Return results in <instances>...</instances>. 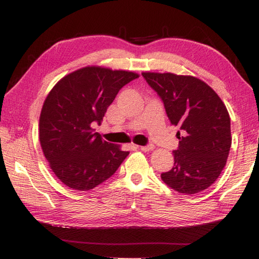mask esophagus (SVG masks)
<instances>
[{
	"label": "esophagus",
	"instance_id": "1",
	"mask_svg": "<svg viewBox=\"0 0 259 259\" xmlns=\"http://www.w3.org/2000/svg\"><path fill=\"white\" fill-rule=\"evenodd\" d=\"M139 149L142 150V151L147 152V151H151V150L155 149V147H153L152 145H149V146H140Z\"/></svg>",
	"mask_w": 259,
	"mask_h": 259
}]
</instances>
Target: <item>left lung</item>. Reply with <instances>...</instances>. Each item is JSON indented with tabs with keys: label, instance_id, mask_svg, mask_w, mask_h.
<instances>
[{
	"label": "left lung",
	"instance_id": "8db88e82",
	"mask_svg": "<svg viewBox=\"0 0 259 259\" xmlns=\"http://www.w3.org/2000/svg\"><path fill=\"white\" fill-rule=\"evenodd\" d=\"M164 104L170 123L179 125L175 163L161 174L163 183L180 194L192 195L210 187L227 162L232 134L222 99L206 82L191 75L142 72Z\"/></svg>",
	"mask_w": 259,
	"mask_h": 259
}]
</instances>
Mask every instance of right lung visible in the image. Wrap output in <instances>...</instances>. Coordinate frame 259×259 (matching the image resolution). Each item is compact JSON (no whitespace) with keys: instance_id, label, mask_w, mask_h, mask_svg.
I'll use <instances>...</instances> for the list:
<instances>
[{"instance_id":"right-lung-1","label":"right lung","mask_w":259,"mask_h":259,"mask_svg":"<svg viewBox=\"0 0 259 259\" xmlns=\"http://www.w3.org/2000/svg\"><path fill=\"white\" fill-rule=\"evenodd\" d=\"M138 73L84 67L60 80L41 110L40 144L50 168L74 190H91L111 177L128 151L95 133L119 90Z\"/></svg>"}]
</instances>
